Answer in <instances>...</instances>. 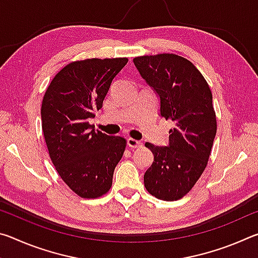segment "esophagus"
I'll use <instances>...</instances> for the list:
<instances>
[{"instance_id":"esophagus-1","label":"esophagus","mask_w":258,"mask_h":258,"mask_svg":"<svg viewBox=\"0 0 258 258\" xmlns=\"http://www.w3.org/2000/svg\"><path fill=\"white\" fill-rule=\"evenodd\" d=\"M127 146L130 148H139L142 146V142L138 141V140H135V139L130 138V139H127Z\"/></svg>"}]
</instances>
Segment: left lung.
Instances as JSON below:
<instances>
[{
	"label": "left lung",
	"instance_id": "obj_1",
	"mask_svg": "<svg viewBox=\"0 0 258 258\" xmlns=\"http://www.w3.org/2000/svg\"><path fill=\"white\" fill-rule=\"evenodd\" d=\"M133 62L159 95L160 116L174 123L168 147L146 143L154 161L143 177L145 186L154 197L174 202L194 187L208 164L217 128L212 91L202 73L181 55H141Z\"/></svg>",
	"mask_w": 258,
	"mask_h": 258
}]
</instances>
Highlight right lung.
<instances>
[{"label": "right lung", "instance_id": "right-lung-1", "mask_svg": "<svg viewBox=\"0 0 258 258\" xmlns=\"http://www.w3.org/2000/svg\"><path fill=\"white\" fill-rule=\"evenodd\" d=\"M127 58L85 59L56 74L43 97L42 130L50 158L62 181L81 198L106 195L124 155L126 140L95 131L89 123Z\"/></svg>", "mask_w": 258, "mask_h": 258}]
</instances>
